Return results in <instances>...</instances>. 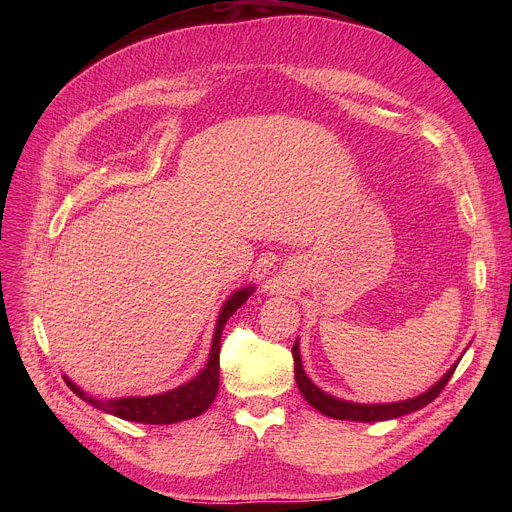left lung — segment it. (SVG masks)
<instances>
[{
    "label": "left lung",
    "mask_w": 512,
    "mask_h": 512,
    "mask_svg": "<svg viewBox=\"0 0 512 512\" xmlns=\"http://www.w3.org/2000/svg\"><path fill=\"white\" fill-rule=\"evenodd\" d=\"M291 354H294V371H296V383L300 393L304 395V399L318 409L320 413L334 417V419H348V421H362V423H371V421H385V419H395L407 413H413L425 405H429L437 395L444 391V387L448 385V381L452 379L454 371L458 364L444 375L442 381H437L429 391H425L423 395L409 399V401H401V403H385V405H358V403H348V401H340L334 399L330 395H326L324 391H320L304 373L302 367V358H300V350H298V342L291 348Z\"/></svg>",
    "instance_id": "1"
}]
</instances>
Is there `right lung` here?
I'll return each instance as SVG.
<instances>
[{
    "instance_id": "right-lung-1",
    "label": "right lung",
    "mask_w": 512,
    "mask_h": 512,
    "mask_svg": "<svg viewBox=\"0 0 512 512\" xmlns=\"http://www.w3.org/2000/svg\"><path fill=\"white\" fill-rule=\"evenodd\" d=\"M251 291H253V287L239 289L237 294H233L227 300V304L223 306L221 316H218V322H216L210 358L206 362V367L190 383H186L174 391H168L164 395L127 397V399H115V401H99L95 397H89L75 383L64 379L68 389L72 393H77L83 401L91 403L95 409H101V411L121 417L125 421L168 425V423H178L184 419L198 417L200 413H204L210 407V403L214 401V395L218 391V354H221L223 328H225L227 320L233 316V312H237L247 302Z\"/></svg>"
}]
</instances>
